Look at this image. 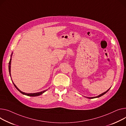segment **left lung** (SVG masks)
I'll return each mask as SVG.
<instances>
[{
	"instance_id": "obj_1",
	"label": "left lung",
	"mask_w": 126,
	"mask_h": 126,
	"mask_svg": "<svg viewBox=\"0 0 126 126\" xmlns=\"http://www.w3.org/2000/svg\"><path fill=\"white\" fill-rule=\"evenodd\" d=\"M110 88L108 90H107L106 92H104V93H102V94H101L100 95H98V96H96V97H87L88 98H89V99H93V98H99V97H101V96H103V95H104L105 94H106L107 92L110 90Z\"/></svg>"
}]
</instances>
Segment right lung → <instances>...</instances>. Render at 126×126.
I'll return each instance as SVG.
<instances>
[{"label": "right lung", "mask_w": 126, "mask_h": 126, "mask_svg": "<svg viewBox=\"0 0 126 126\" xmlns=\"http://www.w3.org/2000/svg\"><path fill=\"white\" fill-rule=\"evenodd\" d=\"M13 53H12L11 54V59H10V62H9V63H8V70H9V73H10V77H11V61H12V55H13ZM11 79H12V78H11ZM13 84L14 85V86L15 87V88L17 89L21 93H22V94L23 95H27V96H31V97H35V96H39L41 94H43L44 93H45V92L46 91H47V90H46L45 91H43L42 92H38V93H25V92H22L21 90H20L17 87H16V85L15 84V83L13 82Z\"/></svg>", "instance_id": "right-lung-1"}]
</instances>
